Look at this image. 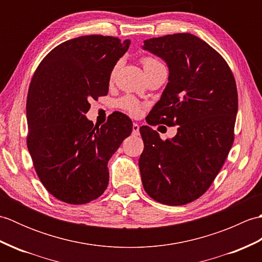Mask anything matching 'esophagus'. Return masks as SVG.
<instances>
[{
    "label": "esophagus",
    "mask_w": 262,
    "mask_h": 262,
    "mask_svg": "<svg viewBox=\"0 0 262 262\" xmlns=\"http://www.w3.org/2000/svg\"><path fill=\"white\" fill-rule=\"evenodd\" d=\"M133 135H140V126L137 124H133Z\"/></svg>",
    "instance_id": "obj_1"
}]
</instances>
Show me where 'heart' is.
<instances>
[{"label":"heart","mask_w":262,"mask_h":262,"mask_svg":"<svg viewBox=\"0 0 262 262\" xmlns=\"http://www.w3.org/2000/svg\"><path fill=\"white\" fill-rule=\"evenodd\" d=\"M141 62L143 64V68H144V70H145V72L157 68V66L162 65L157 58H154L152 56H143ZM115 72H116V69L113 71V73H111V77H114ZM118 105L122 110L127 111V113L132 116H138L141 113V109H142L141 102L138 101L136 98L132 97V96H125V97L120 98L118 100Z\"/></svg>","instance_id":"b5f03b06"}]
</instances>
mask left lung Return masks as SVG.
Masks as SVG:
<instances>
[{
  "mask_svg": "<svg viewBox=\"0 0 262 262\" xmlns=\"http://www.w3.org/2000/svg\"><path fill=\"white\" fill-rule=\"evenodd\" d=\"M143 48L163 58L170 72L147 124L178 126L165 141L149 126L140 128L143 187L161 204L186 205L208 190L234 142L235 79L222 55L191 33L147 39Z\"/></svg>",
  "mask_w": 262,
  "mask_h": 262,
  "instance_id": "left-lung-1",
  "label": "left lung"
}]
</instances>
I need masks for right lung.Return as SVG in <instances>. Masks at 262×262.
<instances>
[{"instance_id": "add662e5", "label": "right lung", "mask_w": 262, "mask_h": 262, "mask_svg": "<svg viewBox=\"0 0 262 262\" xmlns=\"http://www.w3.org/2000/svg\"><path fill=\"white\" fill-rule=\"evenodd\" d=\"M130 41L101 35L59 43L38 65L28 91L27 145L37 176L55 198L90 203L108 187L110 160L130 135L121 113L101 127L84 116L92 99L107 96L110 73Z\"/></svg>"}]
</instances>
